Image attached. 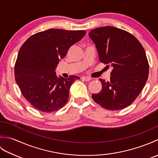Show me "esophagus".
<instances>
[{
    "label": "esophagus",
    "mask_w": 158,
    "mask_h": 158,
    "mask_svg": "<svg viewBox=\"0 0 158 158\" xmlns=\"http://www.w3.org/2000/svg\"><path fill=\"white\" fill-rule=\"evenodd\" d=\"M81 79L83 80V81H89L90 80H91V78L90 77H81Z\"/></svg>",
    "instance_id": "esophagus-1"
}]
</instances>
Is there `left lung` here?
Listing matches in <instances>:
<instances>
[{"label":"left lung","instance_id":"left-lung-1","mask_svg":"<svg viewBox=\"0 0 158 158\" xmlns=\"http://www.w3.org/2000/svg\"><path fill=\"white\" fill-rule=\"evenodd\" d=\"M89 36L95 43L100 61L113 68L110 81L100 79L102 89L92 94L93 100L108 110L126 108L138 97L148 79L145 50L132 35L113 26L92 30Z\"/></svg>","mask_w":158,"mask_h":158}]
</instances>
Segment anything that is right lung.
Here are the masks:
<instances>
[{
	"instance_id": "1",
	"label": "right lung",
	"mask_w": 158,
	"mask_h": 158,
	"mask_svg": "<svg viewBox=\"0 0 158 158\" xmlns=\"http://www.w3.org/2000/svg\"><path fill=\"white\" fill-rule=\"evenodd\" d=\"M85 31L49 29L29 37L20 48L15 65V81L23 97L39 110L51 113L66 105L70 88L79 77L56 75V69Z\"/></svg>"
}]
</instances>
